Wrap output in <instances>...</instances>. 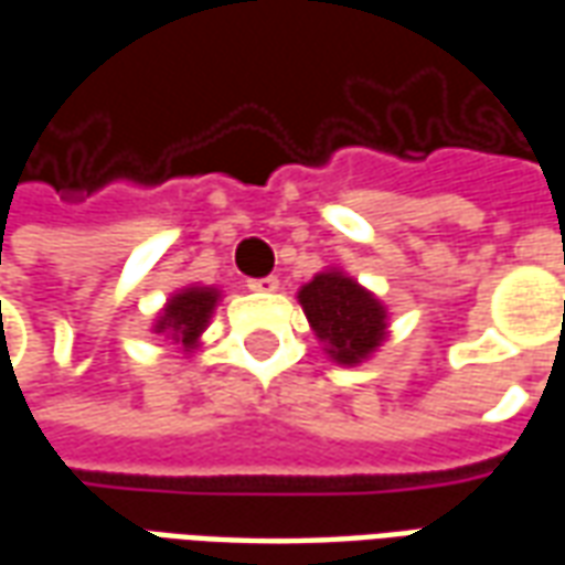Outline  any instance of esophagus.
I'll return each mask as SVG.
<instances>
[{
	"mask_svg": "<svg viewBox=\"0 0 565 565\" xmlns=\"http://www.w3.org/2000/svg\"><path fill=\"white\" fill-rule=\"evenodd\" d=\"M247 290H254V294H275L278 290V278H250L247 281Z\"/></svg>",
	"mask_w": 565,
	"mask_h": 565,
	"instance_id": "obj_1",
	"label": "esophagus"
}]
</instances>
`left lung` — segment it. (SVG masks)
<instances>
[{
    "label": "left lung",
    "instance_id": "left-lung-1",
    "mask_svg": "<svg viewBox=\"0 0 565 565\" xmlns=\"http://www.w3.org/2000/svg\"><path fill=\"white\" fill-rule=\"evenodd\" d=\"M299 306L339 366L363 363L387 339V308L342 269L318 271L299 290Z\"/></svg>",
    "mask_w": 565,
    "mask_h": 565
}]
</instances>
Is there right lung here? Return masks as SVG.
<instances>
[{
	"instance_id": "obj_1",
	"label": "right lung",
	"mask_w": 565,
	"mask_h": 565,
	"mask_svg": "<svg viewBox=\"0 0 565 565\" xmlns=\"http://www.w3.org/2000/svg\"><path fill=\"white\" fill-rule=\"evenodd\" d=\"M217 299H221L217 287H184V290H178L160 311V318L153 323V332H162L178 348L193 351V348H199V339L209 327Z\"/></svg>"
}]
</instances>
